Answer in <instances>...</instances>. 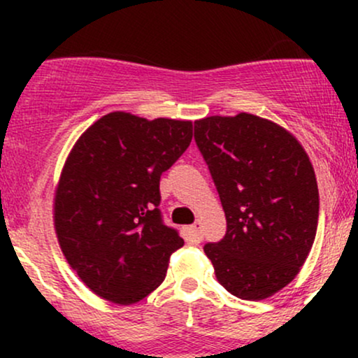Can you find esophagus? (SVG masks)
I'll use <instances>...</instances> for the list:
<instances>
[{"mask_svg": "<svg viewBox=\"0 0 358 358\" xmlns=\"http://www.w3.org/2000/svg\"><path fill=\"white\" fill-rule=\"evenodd\" d=\"M185 237H187L188 242L192 244H199L202 241V231H200V222H195V224L190 225V227L185 229Z\"/></svg>", "mask_w": 358, "mask_h": 358, "instance_id": "34e87169", "label": "esophagus"}]
</instances>
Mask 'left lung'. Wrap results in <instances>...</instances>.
<instances>
[{
	"label": "left lung",
	"instance_id": "1",
	"mask_svg": "<svg viewBox=\"0 0 358 358\" xmlns=\"http://www.w3.org/2000/svg\"><path fill=\"white\" fill-rule=\"evenodd\" d=\"M195 143L227 219L224 239L203 245L215 276L234 296L269 298L313 245L320 196L310 158L286 129L248 113L195 121Z\"/></svg>",
	"mask_w": 358,
	"mask_h": 358
}]
</instances>
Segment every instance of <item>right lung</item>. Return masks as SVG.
Segmentation results:
<instances>
[{
	"mask_svg": "<svg viewBox=\"0 0 358 358\" xmlns=\"http://www.w3.org/2000/svg\"><path fill=\"white\" fill-rule=\"evenodd\" d=\"M190 141V121L110 113L76 143L53 220L65 259L96 294L133 305L163 282L183 239L163 220L159 178Z\"/></svg>",
	"mask_w": 358,
	"mask_h": 358,
	"instance_id": "add662e5",
	"label": "right lung"
}]
</instances>
